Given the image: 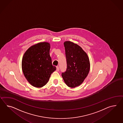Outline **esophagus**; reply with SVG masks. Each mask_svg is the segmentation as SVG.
<instances>
[{
	"label": "esophagus",
	"instance_id": "obj_1",
	"mask_svg": "<svg viewBox=\"0 0 123 123\" xmlns=\"http://www.w3.org/2000/svg\"><path fill=\"white\" fill-rule=\"evenodd\" d=\"M60 71V68H59V67L58 66L56 67V71L57 72H59Z\"/></svg>",
	"mask_w": 123,
	"mask_h": 123
}]
</instances>
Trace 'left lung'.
I'll return each mask as SVG.
<instances>
[{
  "mask_svg": "<svg viewBox=\"0 0 123 123\" xmlns=\"http://www.w3.org/2000/svg\"><path fill=\"white\" fill-rule=\"evenodd\" d=\"M64 46L67 68L62 76L68 86L74 88L80 85L87 76L90 61L87 53L77 44L65 41Z\"/></svg>",
  "mask_w": 123,
  "mask_h": 123,
  "instance_id": "left-lung-1",
  "label": "left lung"
}]
</instances>
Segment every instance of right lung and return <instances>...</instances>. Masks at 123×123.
Listing matches in <instances>:
<instances>
[{"instance_id": "add662e5", "label": "right lung", "mask_w": 123, "mask_h": 123, "mask_svg": "<svg viewBox=\"0 0 123 123\" xmlns=\"http://www.w3.org/2000/svg\"><path fill=\"white\" fill-rule=\"evenodd\" d=\"M50 44L41 42L30 47L22 59V68L24 76L33 86L41 87L48 82L56 67L52 64Z\"/></svg>"}]
</instances>
